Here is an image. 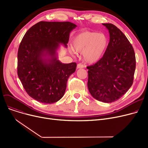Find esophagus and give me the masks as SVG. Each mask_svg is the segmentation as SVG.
Instances as JSON below:
<instances>
[{"mask_svg":"<svg viewBox=\"0 0 148 148\" xmlns=\"http://www.w3.org/2000/svg\"><path fill=\"white\" fill-rule=\"evenodd\" d=\"M84 68V65H82V64H79L77 65V68Z\"/></svg>","mask_w":148,"mask_h":148,"instance_id":"obj_1","label":"esophagus"}]
</instances>
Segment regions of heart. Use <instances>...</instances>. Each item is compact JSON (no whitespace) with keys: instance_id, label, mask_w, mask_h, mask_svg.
Segmentation results:
<instances>
[{"instance_id":"1","label":"heart","mask_w":148,"mask_h":148,"mask_svg":"<svg viewBox=\"0 0 148 148\" xmlns=\"http://www.w3.org/2000/svg\"><path fill=\"white\" fill-rule=\"evenodd\" d=\"M108 44L107 36L102 33L85 31L77 35L73 40L75 51L82 53L83 60L89 64L95 63L103 56ZM73 49L72 53H74Z\"/></svg>"}]
</instances>
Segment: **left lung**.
I'll use <instances>...</instances> for the list:
<instances>
[{
    "label": "left lung",
    "instance_id": "8db88e82",
    "mask_svg": "<svg viewBox=\"0 0 148 148\" xmlns=\"http://www.w3.org/2000/svg\"><path fill=\"white\" fill-rule=\"evenodd\" d=\"M110 41L103 58L88 69V87L91 95L103 103L116 101L133 83L136 56L126 36L110 23H103Z\"/></svg>",
    "mask_w": 148,
    "mask_h": 148
}]
</instances>
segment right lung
<instances>
[{
	"instance_id": "add662e5",
	"label": "right lung",
	"mask_w": 148,
	"mask_h": 148,
	"mask_svg": "<svg viewBox=\"0 0 148 148\" xmlns=\"http://www.w3.org/2000/svg\"><path fill=\"white\" fill-rule=\"evenodd\" d=\"M77 27L71 22L40 21L23 36L17 54V74L27 94L38 101L52 104L64 96L75 62L58 59L60 44L67 47L70 32Z\"/></svg>"
}]
</instances>
